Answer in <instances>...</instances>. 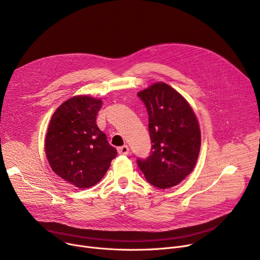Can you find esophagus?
Wrapping results in <instances>:
<instances>
[{"mask_svg": "<svg viewBox=\"0 0 260 260\" xmlns=\"http://www.w3.org/2000/svg\"><path fill=\"white\" fill-rule=\"evenodd\" d=\"M128 151H129V148H128L127 145H123V146L118 147V154L119 155H127Z\"/></svg>", "mask_w": 260, "mask_h": 260, "instance_id": "34e87169", "label": "esophagus"}]
</instances>
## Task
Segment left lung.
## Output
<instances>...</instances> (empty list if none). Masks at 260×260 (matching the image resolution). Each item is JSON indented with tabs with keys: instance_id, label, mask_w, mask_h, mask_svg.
I'll return each mask as SVG.
<instances>
[{
	"instance_id": "1",
	"label": "left lung",
	"mask_w": 260,
	"mask_h": 260,
	"mask_svg": "<svg viewBox=\"0 0 260 260\" xmlns=\"http://www.w3.org/2000/svg\"><path fill=\"white\" fill-rule=\"evenodd\" d=\"M148 114L151 155L138 158L145 179L159 188L180 183L193 171L200 151L197 118L182 95L166 83L138 92Z\"/></svg>"
}]
</instances>
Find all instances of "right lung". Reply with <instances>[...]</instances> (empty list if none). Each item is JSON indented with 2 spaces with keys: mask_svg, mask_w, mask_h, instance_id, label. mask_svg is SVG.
<instances>
[{
  "mask_svg": "<svg viewBox=\"0 0 260 260\" xmlns=\"http://www.w3.org/2000/svg\"><path fill=\"white\" fill-rule=\"evenodd\" d=\"M102 101L78 95L61 104L51 117L45 140L50 168L77 187L97 184L117 156L95 123Z\"/></svg>",
  "mask_w": 260,
  "mask_h": 260,
  "instance_id": "obj_1",
  "label": "right lung"
}]
</instances>
